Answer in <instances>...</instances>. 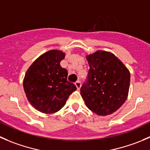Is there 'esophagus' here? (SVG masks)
<instances>
[{
  "instance_id": "obj_1",
  "label": "esophagus",
  "mask_w": 150,
  "mask_h": 150,
  "mask_svg": "<svg viewBox=\"0 0 150 150\" xmlns=\"http://www.w3.org/2000/svg\"><path fill=\"white\" fill-rule=\"evenodd\" d=\"M75 85H76V87L77 90H79L80 87H81V81H76Z\"/></svg>"
}]
</instances>
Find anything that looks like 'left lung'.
<instances>
[{"label":"left lung","instance_id":"left-lung-1","mask_svg":"<svg viewBox=\"0 0 150 150\" xmlns=\"http://www.w3.org/2000/svg\"><path fill=\"white\" fill-rule=\"evenodd\" d=\"M90 69L80 89L90 110L106 116L116 112L126 100L130 75L125 65L112 53L98 50L87 56Z\"/></svg>","mask_w":150,"mask_h":150}]
</instances>
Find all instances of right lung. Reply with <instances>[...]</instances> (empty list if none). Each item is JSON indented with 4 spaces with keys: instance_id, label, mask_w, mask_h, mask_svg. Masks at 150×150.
Wrapping results in <instances>:
<instances>
[{
    "instance_id": "add662e5",
    "label": "right lung",
    "mask_w": 150,
    "mask_h": 150,
    "mask_svg": "<svg viewBox=\"0 0 150 150\" xmlns=\"http://www.w3.org/2000/svg\"><path fill=\"white\" fill-rule=\"evenodd\" d=\"M65 53L50 50L40 56L28 69L23 87L27 98L33 106L46 114L61 109L69 96L76 90L68 81V71L60 66Z\"/></svg>"
}]
</instances>
